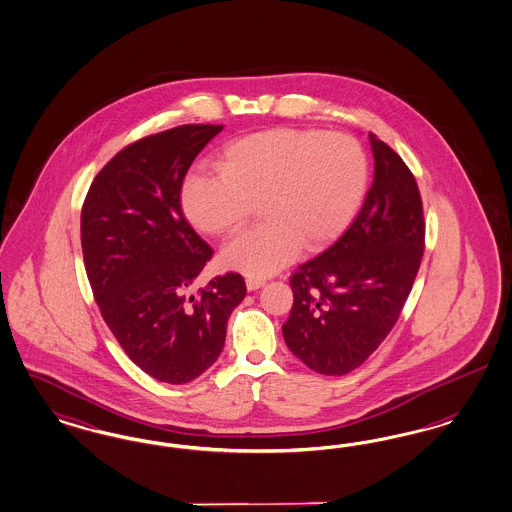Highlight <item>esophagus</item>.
Masks as SVG:
<instances>
[{
    "label": "esophagus",
    "mask_w": 512,
    "mask_h": 512,
    "mask_svg": "<svg viewBox=\"0 0 512 512\" xmlns=\"http://www.w3.org/2000/svg\"><path fill=\"white\" fill-rule=\"evenodd\" d=\"M264 284V279H256V277H248L247 288L248 290H258Z\"/></svg>",
    "instance_id": "34e87169"
}]
</instances>
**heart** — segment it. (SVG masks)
Returning <instances> with one entry per match:
<instances>
[{"label": "heart", "mask_w": 512, "mask_h": 512, "mask_svg": "<svg viewBox=\"0 0 512 512\" xmlns=\"http://www.w3.org/2000/svg\"><path fill=\"white\" fill-rule=\"evenodd\" d=\"M218 172L190 174L180 191L191 226L212 237L241 228L254 205L264 224L222 250L229 269L262 279L302 248L319 252L351 226L368 186V157L347 134L269 129L229 142Z\"/></svg>", "instance_id": "1"}]
</instances>
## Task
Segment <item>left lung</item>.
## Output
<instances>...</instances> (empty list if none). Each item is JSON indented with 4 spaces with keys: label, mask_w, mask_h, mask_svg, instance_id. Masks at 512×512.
Segmentation results:
<instances>
[{
    "label": "left lung",
    "mask_w": 512,
    "mask_h": 512,
    "mask_svg": "<svg viewBox=\"0 0 512 512\" xmlns=\"http://www.w3.org/2000/svg\"><path fill=\"white\" fill-rule=\"evenodd\" d=\"M374 182L340 239L290 277L294 303L283 324L288 349L311 370L359 368L397 324L425 250L416 178L393 148L368 134Z\"/></svg>",
    "instance_id": "obj_1"
}]
</instances>
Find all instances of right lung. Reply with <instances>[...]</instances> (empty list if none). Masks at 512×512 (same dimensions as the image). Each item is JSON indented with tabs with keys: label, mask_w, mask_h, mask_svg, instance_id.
Listing matches in <instances>:
<instances>
[{
	"label": "right lung",
	"mask_w": 512,
	"mask_h": 512,
	"mask_svg": "<svg viewBox=\"0 0 512 512\" xmlns=\"http://www.w3.org/2000/svg\"><path fill=\"white\" fill-rule=\"evenodd\" d=\"M222 129L180 125L136 140L96 174L81 209L83 262L102 319L138 368L172 385L216 362L247 294L239 273L190 294L212 248L184 218L180 191Z\"/></svg>",
	"instance_id": "obj_1"
}]
</instances>
